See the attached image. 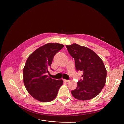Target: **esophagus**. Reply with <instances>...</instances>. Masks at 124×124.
<instances>
[{
    "label": "esophagus",
    "instance_id": "obj_1",
    "mask_svg": "<svg viewBox=\"0 0 124 124\" xmlns=\"http://www.w3.org/2000/svg\"><path fill=\"white\" fill-rule=\"evenodd\" d=\"M63 81H64L66 82H69V80H63Z\"/></svg>",
    "mask_w": 124,
    "mask_h": 124
}]
</instances>
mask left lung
<instances>
[{"mask_svg":"<svg viewBox=\"0 0 124 124\" xmlns=\"http://www.w3.org/2000/svg\"><path fill=\"white\" fill-rule=\"evenodd\" d=\"M74 59L77 71L83 72V80L78 81L76 89L71 91L78 100H88L98 95L106 84L107 70L99 56L90 48L73 43L66 46Z\"/></svg>","mask_w":124,"mask_h":124,"instance_id":"left-lung-1","label":"left lung"}]
</instances>
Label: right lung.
<instances>
[{"mask_svg":"<svg viewBox=\"0 0 124 124\" xmlns=\"http://www.w3.org/2000/svg\"><path fill=\"white\" fill-rule=\"evenodd\" d=\"M63 46L57 43L46 44L37 48L26 61L23 69L24 84L29 94L41 102L54 100L63 84L62 80H55L46 73L54 56Z\"/></svg>","mask_w":124,"mask_h":124,"instance_id":"add662e5","label":"right lung"}]
</instances>
